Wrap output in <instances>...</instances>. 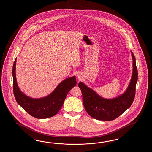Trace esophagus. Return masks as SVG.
<instances>
[{
    "instance_id": "obj_1",
    "label": "esophagus",
    "mask_w": 152,
    "mask_h": 152,
    "mask_svg": "<svg viewBox=\"0 0 152 152\" xmlns=\"http://www.w3.org/2000/svg\"><path fill=\"white\" fill-rule=\"evenodd\" d=\"M77 77L78 79H80V75H77Z\"/></svg>"
}]
</instances>
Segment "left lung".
I'll return each instance as SVG.
<instances>
[{"label": "left lung", "instance_id": "8db88e82", "mask_svg": "<svg viewBox=\"0 0 152 152\" xmlns=\"http://www.w3.org/2000/svg\"><path fill=\"white\" fill-rule=\"evenodd\" d=\"M131 53L133 62L132 77L124 94L115 98L105 99L99 96L83 83H79L78 86L82 92L85 109L87 113L94 119L104 121L115 120L132 105L135 96L138 73L135 56L132 52Z\"/></svg>", "mask_w": 152, "mask_h": 152}]
</instances>
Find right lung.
I'll return each instance as SVG.
<instances>
[{"mask_svg":"<svg viewBox=\"0 0 152 152\" xmlns=\"http://www.w3.org/2000/svg\"><path fill=\"white\" fill-rule=\"evenodd\" d=\"M16 58L12 68L13 94L17 103L31 116L45 119L55 116L61 109L68 92L77 84L75 76L62 81L48 96L41 98H32L20 90L16 77Z\"/></svg>","mask_w":152,"mask_h":152,"instance_id":"obj_1","label":"right lung"}]
</instances>
